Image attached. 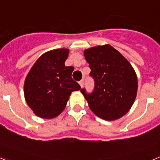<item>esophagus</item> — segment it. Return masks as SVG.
Instances as JSON below:
<instances>
[{"label":"esophagus","mask_w":160,"mask_h":160,"mask_svg":"<svg viewBox=\"0 0 160 160\" xmlns=\"http://www.w3.org/2000/svg\"><path fill=\"white\" fill-rule=\"evenodd\" d=\"M79 85H80V87H83V86H84V80H83V79L79 82Z\"/></svg>","instance_id":"34e87169"}]
</instances>
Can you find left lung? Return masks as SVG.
<instances>
[{"mask_svg":"<svg viewBox=\"0 0 160 160\" xmlns=\"http://www.w3.org/2000/svg\"><path fill=\"white\" fill-rule=\"evenodd\" d=\"M90 76L94 88L90 94L81 89L90 110L102 119L112 121L123 116L135 102L138 80L135 70L125 58L110 45L86 49Z\"/></svg>","mask_w":160,"mask_h":160,"instance_id":"1","label":"left lung"}]
</instances>
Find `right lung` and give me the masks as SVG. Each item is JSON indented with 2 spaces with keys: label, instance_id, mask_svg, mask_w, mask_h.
Returning <instances> with one entry per match:
<instances>
[{
  "label": "right lung",
  "instance_id": "obj_1",
  "mask_svg": "<svg viewBox=\"0 0 160 160\" xmlns=\"http://www.w3.org/2000/svg\"><path fill=\"white\" fill-rule=\"evenodd\" d=\"M69 49L46 52L37 60L24 84L25 101L38 117L53 118L62 112L73 91L81 87L72 78L73 66H66Z\"/></svg>",
  "mask_w": 160,
  "mask_h": 160
}]
</instances>
